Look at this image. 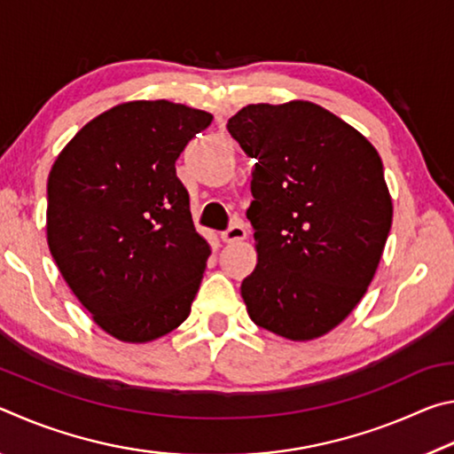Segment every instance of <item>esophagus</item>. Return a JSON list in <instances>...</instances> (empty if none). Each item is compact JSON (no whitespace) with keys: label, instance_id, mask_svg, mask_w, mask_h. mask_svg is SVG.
<instances>
[{"label":"esophagus","instance_id":"obj_1","mask_svg":"<svg viewBox=\"0 0 454 454\" xmlns=\"http://www.w3.org/2000/svg\"><path fill=\"white\" fill-rule=\"evenodd\" d=\"M220 238H222V242H226V244H238L246 238V228L242 224H232L226 230V232L220 234Z\"/></svg>","mask_w":454,"mask_h":454}]
</instances>
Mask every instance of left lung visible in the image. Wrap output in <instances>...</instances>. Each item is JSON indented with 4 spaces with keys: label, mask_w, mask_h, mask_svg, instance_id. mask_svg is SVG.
Here are the masks:
<instances>
[{
    "label": "left lung",
    "mask_w": 454,
    "mask_h": 454,
    "mask_svg": "<svg viewBox=\"0 0 454 454\" xmlns=\"http://www.w3.org/2000/svg\"><path fill=\"white\" fill-rule=\"evenodd\" d=\"M228 132L256 160L246 216L258 264L240 286L246 310L288 340L325 336L364 296L393 224L379 152L304 99L246 106Z\"/></svg>",
    "instance_id": "left-lung-1"
}]
</instances>
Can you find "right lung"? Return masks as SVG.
<instances>
[{"mask_svg":"<svg viewBox=\"0 0 454 454\" xmlns=\"http://www.w3.org/2000/svg\"><path fill=\"white\" fill-rule=\"evenodd\" d=\"M212 114L136 99L75 134L48 178V246L96 325L150 342L188 318L210 244L196 232L176 160Z\"/></svg>","mask_w":454,"mask_h":454,"instance_id":"1","label":"right lung"}]
</instances>
